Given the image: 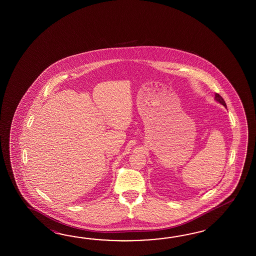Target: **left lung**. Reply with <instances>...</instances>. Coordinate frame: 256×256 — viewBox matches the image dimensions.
<instances>
[{"instance_id": "1", "label": "left lung", "mask_w": 256, "mask_h": 256, "mask_svg": "<svg viewBox=\"0 0 256 256\" xmlns=\"http://www.w3.org/2000/svg\"><path fill=\"white\" fill-rule=\"evenodd\" d=\"M215 100L217 102H218V104H222V105H223L225 108H227V105H226V104H225V102H224V100H223L222 97L220 96V95H218V93H216L215 94Z\"/></svg>"}]
</instances>
